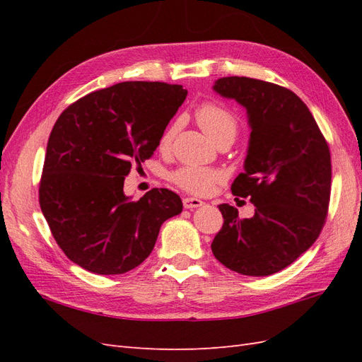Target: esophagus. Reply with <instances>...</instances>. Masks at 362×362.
Wrapping results in <instances>:
<instances>
[{"mask_svg": "<svg viewBox=\"0 0 362 362\" xmlns=\"http://www.w3.org/2000/svg\"><path fill=\"white\" fill-rule=\"evenodd\" d=\"M182 205L184 208H187V210H193V208H198V206H202L204 202L198 198H184L182 199Z\"/></svg>", "mask_w": 362, "mask_h": 362, "instance_id": "1", "label": "esophagus"}]
</instances>
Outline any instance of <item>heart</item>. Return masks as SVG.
I'll list each match as a JSON object with an SVG mask.
<instances>
[{
	"instance_id": "heart-1",
	"label": "heart",
	"mask_w": 362,
	"mask_h": 362,
	"mask_svg": "<svg viewBox=\"0 0 362 362\" xmlns=\"http://www.w3.org/2000/svg\"><path fill=\"white\" fill-rule=\"evenodd\" d=\"M196 119L205 133L210 136L216 144L222 140H234L238 131V119L237 116L222 104L217 103H204L196 110ZM177 127H169L161 136V146H168ZM170 180L178 187L196 194H205L213 190L214 185L222 180V173L202 166H182L172 172Z\"/></svg>"
}]
</instances>
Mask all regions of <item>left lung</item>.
<instances>
[{
    "mask_svg": "<svg viewBox=\"0 0 362 362\" xmlns=\"http://www.w3.org/2000/svg\"><path fill=\"white\" fill-rule=\"evenodd\" d=\"M213 90L246 108L245 172L231 190L255 214L240 218L221 204L223 226L213 255L229 270L269 276L290 266L319 237L331 196V154L310 108L291 90L247 76H223Z\"/></svg>",
    "mask_w": 362,
    "mask_h": 362,
    "instance_id": "8db88e82",
    "label": "left lung"
}]
</instances>
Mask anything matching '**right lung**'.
Listing matches in <instances>:
<instances>
[{"mask_svg":"<svg viewBox=\"0 0 362 362\" xmlns=\"http://www.w3.org/2000/svg\"><path fill=\"white\" fill-rule=\"evenodd\" d=\"M187 90L180 84L125 81L86 95L54 125L39 202L71 261L98 275H120L144 262L161 225L182 211L181 198L152 189L133 201L124 181L160 145Z\"/></svg>","mask_w":362,"mask_h":362,"instance_id":"right-lung-1","label":"right lung"}]
</instances>
